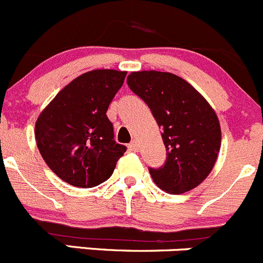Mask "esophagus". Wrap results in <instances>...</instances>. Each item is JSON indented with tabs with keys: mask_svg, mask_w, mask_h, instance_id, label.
Masks as SVG:
<instances>
[{
	"mask_svg": "<svg viewBox=\"0 0 263 263\" xmlns=\"http://www.w3.org/2000/svg\"><path fill=\"white\" fill-rule=\"evenodd\" d=\"M128 149L130 151V152H138V149H139V144H138L137 142H132L130 144L128 145Z\"/></svg>",
	"mask_w": 263,
	"mask_h": 263,
	"instance_id": "esophagus-1",
	"label": "esophagus"
}]
</instances>
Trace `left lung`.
Listing matches in <instances>:
<instances>
[{
  "mask_svg": "<svg viewBox=\"0 0 263 263\" xmlns=\"http://www.w3.org/2000/svg\"><path fill=\"white\" fill-rule=\"evenodd\" d=\"M126 83L162 129L167 157L165 165L149 168L153 181L171 194L198 186L211 173L221 145L214 108L188 82L171 72L134 71Z\"/></svg>",
  "mask_w": 263,
  "mask_h": 263,
  "instance_id": "obj_1",
  "label": "left lung"
}]
</instances>
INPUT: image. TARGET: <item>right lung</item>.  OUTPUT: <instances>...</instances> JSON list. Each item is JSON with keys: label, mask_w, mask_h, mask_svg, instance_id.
Segmentation results:
<instances>
[{"label": "right lung", "mask_w": 263, "mask_h": 263, "mask_svg": "<svg viewBox=\"0 0 263 263\" xmlns=\"http://www.w3.org/2000/svg\"><path fill=\"white\" fill-rule=\"evenodd\" d=\"M126 71L92 70L75 78L41 112L35 140L44 162L61 180L93 188L107 180L126 147L114 139L107 108Z\"/></svg>", "instance_id": "1"}]
</instances>
